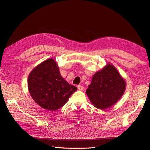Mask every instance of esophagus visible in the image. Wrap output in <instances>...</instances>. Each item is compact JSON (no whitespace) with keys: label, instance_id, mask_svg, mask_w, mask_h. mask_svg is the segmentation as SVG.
Instances as JSON below:
<instances>
[{"label":"esophagus","instance_id":"1","mask_svg":"<svg viewBox=\"0 0 150 150\" xmlns=\"http://www.w3.org/2000/svg\"><path fill=\"white\" fill-rule=\"evenodd\" d=\"M83 86H81V85H78L77 86V88H78V90H79V91H83Z\"/></svg>","mask_w":150,"mask_h":150}]
</instances>
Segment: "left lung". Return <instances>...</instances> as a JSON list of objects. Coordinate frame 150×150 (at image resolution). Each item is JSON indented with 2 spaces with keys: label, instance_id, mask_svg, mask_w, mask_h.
I'll return each instance as SVG.
<instances>
[{
  "label": "left lung",
  "instance_id": "1",
  "mask_svg": "<svg viewBox=\"0 0 150 150\" xmlns=\"http://www.w3.org/2000/svg\"><path fill=\"white\" fill-rule=\"evenodd\" d=\"M125 89V80L115 66L108 63L93 75L86 93L96 108L105 110L117 103Z\"/></svg>",
  "mask_w": 150,
  "mask_h": 150
}]
</instances>
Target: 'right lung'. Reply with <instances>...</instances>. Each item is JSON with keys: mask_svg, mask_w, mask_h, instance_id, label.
Returning <instances> with one entry per match:
<instances>
[{"mask_svg": "<svg viewBox=\"0 0 150 150\" xmlns=\"http://www.w3.org/2000/svg\"><path fill=\"white\" fill-rule=\"evenodd\" d=\"M28 87L35 102L50 111L62 108L77 90L62 77L59 67L52 58L43 62L30 72Z\"/></svg>", "mask_w": 150, "mask_h": 150, "instance_id": "obj_1", "label": "right lung"}]
</instances>
